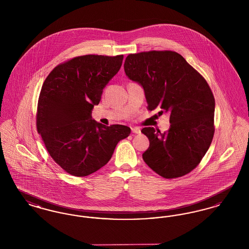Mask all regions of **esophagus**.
Wrapping results in <instances>:
<instances>
[{"label":"esophagus","instance_id":"34e87169","mask_svg":"<svg viewBox=\"0 0 249 249\" xmlns=\"http://www.w3.org/2000/svg\"><path fill=\"white\" fill-rule=\"evenodd\" d=\"M131 132L132 133H136V134H139L141 132V130L139 128H131Z\"/></svg>","mask_w":249,"mask_h":249}]
</instances>
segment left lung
<instances>
[{"label":"left lung","mask_w":249,"mask_h":249,"mask_svg":"<svg viewBox=\"0 0 249 249\" xmlns=\"http://www.w3.org/2000/svg\"><path fill=\"white\" fill-rule=\"evenodd\" d=\"M124 70L143 88L147 109L170 115V129L161 133L146 127L149 140L142 160L159 176L181 178L201 162L214 133V98L204 77L180 54L152 50L129 54Z\"/></svg>","instance_id":"obj_1"}]
</instances>
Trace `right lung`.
Segmentation results:
<instances>
[{"mask_svg":"<svg viewBox=\"0 0 249 249\" xmlns=\"http://www.w3.org/2000/svg\"><path fill=\"white\" fill-rule=\"evenodd\" d=\"M123 55H85L57 65L38 99L36 128L50 157L66 173L87 177L110 160L130 129L91 119L103 89L119 71Z\"/></svg>","mask_w":249,"mask_h":249,"instance_id":"obj_1","label":"right lung"}]
</instances>
